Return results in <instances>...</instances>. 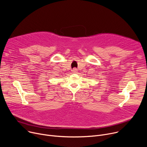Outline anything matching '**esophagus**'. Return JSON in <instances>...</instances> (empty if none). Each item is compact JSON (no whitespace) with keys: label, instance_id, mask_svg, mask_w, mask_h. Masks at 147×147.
Listing matches in <instances>:
<instances>
[{"label":"esophagus","instance_id":"34e87169","mask_svg":"<svg viewBox=\"0 0 147 147\" xmlns=\"http://www.w3.org/2000/svg\"><path fill=\"white\" fill-rule=\"evenodd\" d=\"M78 71H77V69L76 68H74L73 70H72V73H77Z\"/></svg>","mask_w":147,"mask_h":147}]
</instances>
